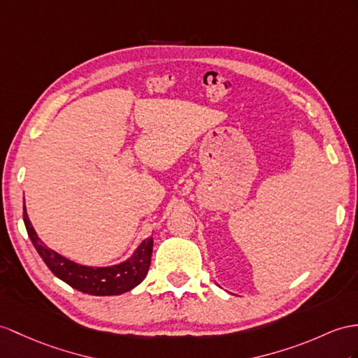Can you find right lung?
<instances>
[{
  "label": "right lung",
  "mask_w": 358,
  "mask_h": 358,
  "mask_svg": "<svg viewBox=\"0 0 358 358\" xmlns=\"http://www.w3.org/2000/svg\"><path fill=\"white\" fill-rule=\"evenodd\" d=\"M22 217L25 229H27L33 246L38 250L43 263L47 264V267L59 280H62L78 292L94 296L121 294L132 290L134 287L144 280L147 272H149L153 250L152 237L144 240L135 250V254L124 261V263L112 267H86L73 263V261L56 254L55 250L43 245L29 220L25 205Z\"/></svg>",
  "instance_id": "1"
}]
</instances>
